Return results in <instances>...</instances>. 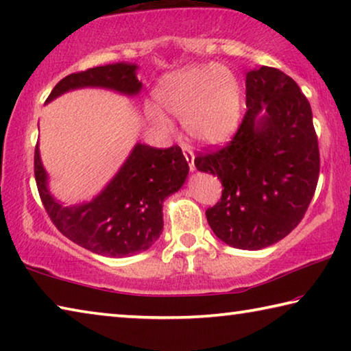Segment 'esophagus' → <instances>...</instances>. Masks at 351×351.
<instances>
[{"instance_id": "esophagus-1", "label": "esophagus", "mask_w": 351, "mask_h": 351, "mask_svg": "<svg viewBox=\"0 0 351 351\" xmlns=\"http://www.w3.org/2000/svg\"><path fill=\"white\" fill-rule=\"evenodd\" d=\"M182 153H184V156H186V159H187V162H189V167H190V170L195 171V156H193L192 150H189L187 147H184V148H182Z\"/></svg>"}]
</instances>
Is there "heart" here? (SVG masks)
<instances>
[{
    "label": "heart",
    "instance_id": "b5f03b06",
    "mask_svg": "<svg viewBox=\"0 0 351 351\" xmlns=\"http://www.w3.org/2000/svg\"><path fill=\"white\" fill-rule=\"evenodd\" d=\"M159 108L182 119L187 134L199 145L218 147L234 138L241 122V83L232 69L217 63L193 64L165 74L153 91ZM145 114L169 128V119L154 106Z\"/></svg>",
    "mask_w": 351,
    "mask_h": 351
}]
</instances>
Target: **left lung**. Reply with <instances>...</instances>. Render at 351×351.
<instances>
[{
  "label": "left lung",
  "mask_w": 351,
  "mask_h": 351,
  "mask_svg": "<svg viewBox=\"0 0 351 351\" xmlns=\"http://www.w3.org/2000/svg\"><path fill=\"white\" fill-rule=\"evenodd\" d=\"M247 111L221 150L195 158V167L223 184L206 210L219 240L237 249L268 247L293 230L310 206L319 178V145L310 102L282 71L246 74Z\"/></svg>",
  "instance_id": "left-lung-1"
}]
</instances>
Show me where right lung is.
<instances>
[{
	"mask_svg": "<svg viewBox=\"0 0 351 351\" xmlns=\"http://www.w3.org/2000/svg\"><path fill=\"white\" fill-rule=\"evenodd\" d=\"M138 64L119 62L69 74L51 91L46 104L82 88H104L136 97L142 90ZM35 181L47 215L71 241L94 254L121 258L147 251L162 234V204L189 175L181 148L165 150L134 144L117 173L91 201L64 206L49 190V176L35 147Z\"/></svg>",
	"mask_w": 351,
	"mask_h": 351,
	"instance_id": "add662e5",
	"label": "right lung"
}]
</instances>
